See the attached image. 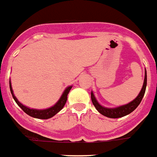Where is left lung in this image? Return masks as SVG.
<instances>
[{
  "label": "left lung",
  "instance_id": "8db88e82",
  "mask_svg": "<svg viewBox=\"0 0 157 157\" xmlns=\"http://www.w3.org/2000/svg\"><path fill=\"white\" fill-rule=\"evenodd\" d=\"M147 70L145 69V77H144V82H143V85L141 88V91L139 93L135 99H133L132 102H128L125 105L119 106L116 108H107V107H103L100 104L99 102H98L96 98L94 96L93 91L91 92V99L93 102V104L96 109L98 111V113H101L102 115L110 118H118V117H122L127 116L131 113H132L133 111L135 110L140 102L142 100V98L144 96L145 91H146V88H147Z\"/></svg>",
  "mask_w": 157,
  "mask_h": 157
}]
</instances>
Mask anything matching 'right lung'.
Returning a JSON list of instances; mask_svg holds the SVG:
<instances>
[{"label": "right lung", "instance_id": "1", "mask_svg": "<svg viewBox=\"0 0 157 157\" xmlns=\"http://www.w3.org/2000/svg\"><path fill=\"white\" fill-rule=\"evenodd\" d=\"M72 87H73V86H69V87H67V88L64 89V91L63 92V94H62L61 97L59 98V99L58 100V102H56L54 106H52L50 108H45V109H35V108H29V107H26V106L23 105L21 102H19V100L16 98V97L15 96V94H14V92H13L12 89V86H11V82H10V93L12 94L13 98L16 101V103L18 104L19 107H20L22 110L24 111L25 113L28 114L29 116L39 119L50 118L52 117L55 116V114H57L64 107V105H65L66 102H67V98H68L67 96H68V94H69Z\"/></svg>", "mask_w": 157, "mask_h": 157}]
</instances>
